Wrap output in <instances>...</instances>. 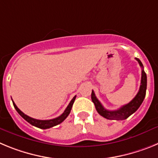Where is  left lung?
<instances>
[{"instance_id": "8db88e82", "label": "left lung", "mask_w": 158, "mask_h": 158, "mask_svg": "<svg viewBox=\"0 0 158 158\" xmlns=\"http://www.w3.org/2000/svg\"><path fill=\"white\" fill-rule=\"evenodd\" d=\"M139 63L140 66L142 67V78H141V85L139 88V93H137L135 98L131 100L130 103H128L126 105H123L118 110L115 111H108L105 109L104 106L102 105L101 103L96 98L94 92L92 91L91 98L93 102L94 103L97 112L100 114L101 116L104 117L107 119H111V120H123L127 118L130 115H131L133 113H135L139 107L142 104V103L144 100L145 96L146 93V85H147V77H146V73L144 71L143 65L142 62L139 58H135Z\"/></svg>"}]
</instances>
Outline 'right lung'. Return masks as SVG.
Masks as SVG:
<instances>
[{"label":"right lung","instance_id":"obj_1","mask_svg":"<svg viewBox=\"0 0 158 158\" xmlns=\"http://www.w3.org/2000/svg\"><path fill=\"white\" fill-rule=\"evenodd\" d=\"M75 99H76V96L71 100L70 103L69 104V105L67 106L65 111H64L60 116L57 117V118H53V119H49V120H40V119H36V118H31V117H29L28 115H25L24 113L22 112V111L18 108L17 106L16 105V104H15L13 101H12V103H13L14 107L16 108L17 112L19 113V115H21L27 122H28L29 123L33 125V126L36 127L40 128V129H48V128L53 127L56 126V125H58V124H60L61 123H62L65 120V118H66V117L68 116V115H69V113H70V111L71 109H72L73 104L74 103Z\"/></svg>","mask_w":158,"mask_h":158}]
</instances>
